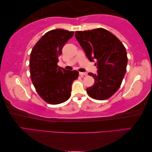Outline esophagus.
I'll list each match as a JSON object with an SVG mask.
<instances>
[{"mask_svg": "<svg viewBox=\"0 0 152 152\" xmlns=\"http://www.w3.org/2000/svg\"><path fill=\"white\" fill-rule=\"evenodd\" d=\"M79 75H80L81 77H83L88 75V73H81V72H79Z\"/></svg>", "mask_w": 152, "mask_h": 152, "instance_id": "obj_1", "label": "esophagus"}]
</instances>
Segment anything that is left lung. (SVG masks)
Masks as SVG:
<instances>
[{
	"mask_svg": "<svg viewBox=\"0 0 152 152\" xmlns=\"http://www.w3.org/2000/svg\"><path fill=\"white\" fill-rule=\"evenodd\" d=\"M75 38L91 62H95L97 73H89L94 85L86 89L88 95L99 100L110 98L120 88L127 65V55L122 42L110 31L98 28L76 31Z\"/></svg>",
	"mask_w": 152,
	"mask_h": 152,
	"instance_id": "left-lung-1",
	"label": "left lung"
}]
</instances>
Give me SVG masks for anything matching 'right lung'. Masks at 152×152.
Wrapping results in <instances>:
<instances>
[{"mask_svg": "<svg viewBox=\"0 0 152 152\" xmlns=\"http://www.w3.org/2000/svg\"><path fill=\"white\" fill-rule=\"evenodd\" d=\"M74 31L63 29L47 32L32 49L29 59L31 79L39 96L50 104L64 102L71 96V86L79 72L57 65L58 57Z\"/></svg>", "mask_w": 152, "mask_h": 152, "instance_id": "1", "label": "right lung"}]
</instances>
